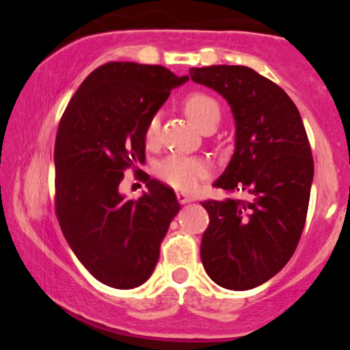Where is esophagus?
Listing matches in <instances>:
<instances>
[{"label": "esophagus", "instance_id": "34e87169", "mask_svg": "<svg viewBox=\"0 0 350 350\" xmlns=\"http://www.w3.org/2000/svg\"><path fill=\"white\" fill-rule=\"evenodd\" d=\"M176 199H178L180 204H188L191 200H194L193 196L186 194V193H176Z\"/></svg>", "mask_w": 350, "mask_h": 350}]
</instances>
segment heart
I'll return each instance as SVG.
<instances>
[{"label":"heart","instance_id":"1","mask_svg":"<svg viewBox=\"0 0 350 350\" xmlns=\"http://www.w3.org/2000/svg\"><path fill=\"white\" fill-rule=\"evenodd\" d=\"M185 111L198 124L200 129H205L212 124H217L221 116V108L212 95L204 92H193L185 98L183 102ZM159 132V119L156 116L151 118L148 122L145 138L148 145H152ZM210 167L205 161L198 157L174 154L162 161L157 167V175L162 181L170 185L172 188L180 191H191L200 183L208 175Z\"/></svg>","mask_w":350,"mask_h":350}]
</instances>
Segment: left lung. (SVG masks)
I'll return each mask as SVG.
<instances>
[{"instance_id": "left-lung-1", "label": "left lung", "mask_w": 350, "mask_h": 350, "mask_svg": "<svg viewBox=\"0 0 350 350\" xmlns=\"http://www.w3.org/2000/svg\"><path fill=\"white\" fill-rule=\"evenodd\" d=\"M189 75L221 94L236 121L234 156L213 186L247 196L200 202L210 217L200 260L223 288H255L288 262L303 234L314 178L308 133L285 90L248 66Z\"/></svg>"}]
</instances>
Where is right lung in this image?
<instances>
[{"label": "right lung", "mask_w": 350, "mask_h": 350, "mask_svg": "<svg viewBox=\"0 0 350 350\" xmlns=\"http://www.w3.org/2000/svg\"><path fill=\"white\" fill-rule=\"evenodd\" d=\"M188 81L161 65L108 62L83 81L55 137V215L83 266L119 290L140 286L180 204L174 189L148 180L137 200L119 193L124 170L145 161L148 122Z\"/></svg>", "instance_id": "right-lung-1"}]
</instances>
